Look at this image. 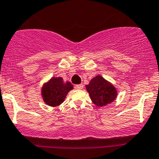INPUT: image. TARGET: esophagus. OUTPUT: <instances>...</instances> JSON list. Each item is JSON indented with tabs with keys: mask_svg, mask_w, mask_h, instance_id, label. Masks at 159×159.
Returning <instances> with one entry per match:
<instances>
[{
	"mask_svg": "<svg viewBox=\"0 0 159 159\" xmlns=\"http://www.w3.org/2000/svg\"><path fill=\"white\" fill-rule=\"evenodd\" d=\"M74 88L76 89H83V84H80V85H76L74 86Z\"/></svg>",
	"mask_w": 159,
	"mask_h": 159,
	"instance_id": "esophagus-1",
	"label": "esophagus"
}]
</instances>
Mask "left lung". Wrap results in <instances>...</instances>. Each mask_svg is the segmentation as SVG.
<instances>
[{"instance_id":"left-lung-1","label":"left lung","mask_w":159,"mask_h":159,"mask_svg":"<svg viewBox=\"0 0 159 159\" xmlns=\"http://www.w3.org/2000/svg\"><path fill=\"white\" fill-rule=\"evenodd\" d=\"M85 88L92 102L98 107H103L113 102L117 96L115 86L100 75L92 78Z\"/></svg>"}]
</instances>
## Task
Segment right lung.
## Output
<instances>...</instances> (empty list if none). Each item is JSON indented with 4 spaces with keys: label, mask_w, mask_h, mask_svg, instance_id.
<instances>
[{
    "label": "right lung",
    "mask_w": 159,
    "mask_h": 159,
    "mask_svg": "<svg viewBox=\"0 0 159 159\" xmlns=\"http://www.w3.org/2000/svg\"><path fill=\"white\" fill-rule=\"evenodd\" d=\"M73 89L70 82L65 83L61 77H52L42 87L41 94L46 104L57 107L64 102L67 93Z\"/></svg>",
    "instance_id": "add662e5"
}]
</instances>
